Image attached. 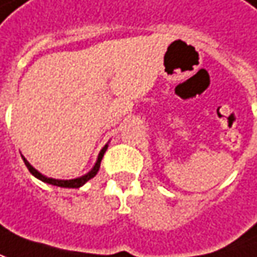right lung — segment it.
Listing matches in <instances>:
<instances>
[{"label": "right lung", "instance_id": "1", "mask_svg": "<svg viewBox=\"0 0 257 257\" xmlns=\"http://www.w3.org/2000/svg\"><path fill=\"white\" fill-rule=\"evenodd\" d=\"M107 145L109 144H106L101 150H100V153H98L97 160H96V163H94V166H93V169L88 172V173H85L84 176H80V177H75V179H69V180H64V179H53V177H48V176H45V174H42L40 172H38L27 160L24 159L23 156H22V159H23L24 164H26V167L29 169V172L33 174L36 179L39 180H42V182H45V183H49V185H53V186H59V188H81L84 183H87L90 179H93L96 174H97L98 169H100V163H101V159H103V156H104V153H106V150H107Z\"/></svg>", "mask_w": 257, "mask_h": 257}]
</instances>
